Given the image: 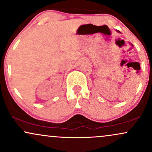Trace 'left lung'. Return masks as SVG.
Masks as SVG:
<instances>
[{
  "instance_id": "1",
  "label": "left lung",
  "mask_w": 152,
  "mask_h": 152,
  "mask_svg": "<svg viewBox=\"0 0 152 152\" xmlns=\"http://www.w3.org/2000/svg\"><path fill=\"white\" fill-rule=\"evenodd\" d=\"M117 31V32H118V33H120V31Z\"/></svg>"
}]
</instances>
